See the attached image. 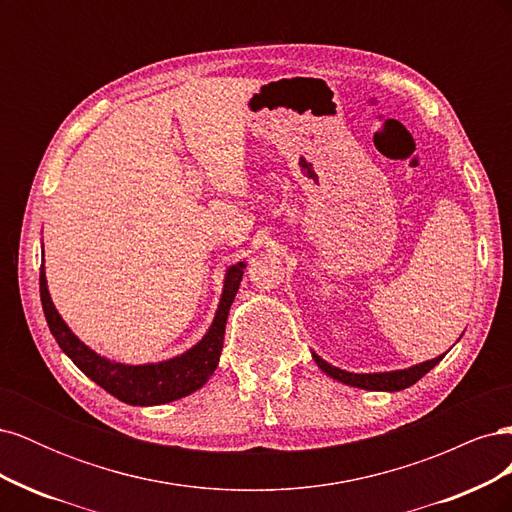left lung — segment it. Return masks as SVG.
Here are the masks:
<instances>
[{
	"label": "left lung",
	"mask_w": 512,
	"mask_h": 512,
	"mask_svg": "<svg viewBox=\"0 0 512 512\" xmlns=\"http://www.w3.org/2000/svg\"><path fill=\"white\" fill-rule=\"evenodd\" d=\"M316 365L324 371V374L331 376L333 380L344 382L348 386H356V389H367V391H401V389H408L414 382L421 380L429 369L436 367L442 359V356H436V359L425 361L421 365H414L408 369H399V371H384V374H350V371H344L339 367L329 365L327 361H322L318 354H312Z\"/></svg>",
	"instance_id": "obj_1"
}]
</instances>
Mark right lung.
<instances>
[{
	"mask_svg": "<svg viewBox=\"0 0 512 512\" xmlns=\"http://www.w3.org/2000/svg\"><path fill=\"white\" fill-rule=\"evenodd\" d=\"M243 269H245V262H239V265H232L226 271L220 307L218 312H215L213 324L207 331V335L200 339L192 350L162 363H149V365L111 363L108 359H104V356L96 354L94 350H89L57 314V309L51 301L49 288H46L44 267L40 269V301L46 316V324H49V329L57 339L59 348L70 356L72 363L79 367L87 378L100 384L106 393H111L113 397L123 401V404L158 406V404H168V401H175L194 393L209 380L215 367H218L222 346H224L228 312L239 290Z\"/></svg>",
	"mask_w": 512,
	"mask_h": 512,
	"instance_id": "1",
	"label": "right lung"
}]
</instances>
